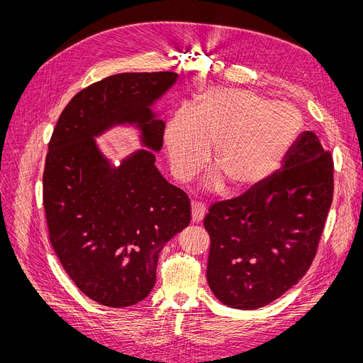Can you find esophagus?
<instances>
[{
	"label": "esophagus",
	"mask_w": 363,
	"mask_h": 363,
	"mask_svg": "<svg viewBox=\"0 0 363 363\" xmlns=\"http://www.w3.org/2000/svg\"><path fill=\"white\" fill-rule=\"evenodd\" d=\"M206 215V204L201 201H192V221L200 223Z\"/></svg>",
	"instance_id": "obj_1"
}]
</instances>
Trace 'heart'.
Segmentation results:
<instances>
[{"label":"heart","instance_id":"obj_1","mask_svg":"<svg viewBox=\"0 0 363 363\" xmlns=\"http://www.w3.org/2000/svg\"><path fill=\"white\" fill-rule=\"evenodd\" d=\"M300 130L301 115L291 104L247 89L211 87L192 113L180 111L172 116L164 142L180 179L199 172L213 145L212 169L230 189H244L279 167ZM216 183L213 177L212 184Z\"/></svg>","mask_w":363,"mask_h":363}]
</instances>
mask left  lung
<instances>
[{
    "instance_id": "left-lung-1",
    "label": "left lung",
    "mask_w": 363,
    "mask_h": 363,
    "mask_svg": "<svg viewBox=\"0 0 363 363\" xmlns=\"http://www.w3.org/2000/svg\"><path fill=\"white\" fill-rule=\"evenodd\" d=\"M333 157L306 131L269 179L208 207L207 283L219 301L252 311L311 268L333 201Z\"/></svg>"
}]
</instances>
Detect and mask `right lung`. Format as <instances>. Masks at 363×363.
<instances>
[{
	"mask_svg": "<svg viewBox=\"0 0 363 363\" xmlns=\"http://www.w3.org/2000/svg\"><path fill=\"white\" fill-rule=\"evenodd\" d=\"M175 80L169 71L107 77L75 94L52 130L42 175L50 242L75 286L103 306H133L151 292L159 252L189 225L191 201L162 177L151 151L111 168L94 136L136 123L159 151L164 123L150 106Z\"/></svg>",
	"mask_w": 363,
	"mask_h": 363,
	"instance_id": "obj_1",
	"label": "right lung"
}]
</instances>
